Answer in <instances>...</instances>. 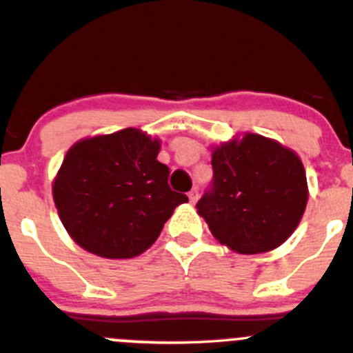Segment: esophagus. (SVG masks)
Wrapping results in <instances>:
<instances>
[{"label":"esophagus","instance_id":"esophagus-1","mask_svg":"<svg viewBox=\"0 0 353 353\" xmlns=\"http://www.w3.org/2000/svg\"><path fill=\"white\" fill-rule=\"evenodd\" d=\"M188 198H190V203H196L198 201V188H194V190H191L190 193H188Z\"/></svg>","mask_w":353,"mask_h":353}]
</instances>
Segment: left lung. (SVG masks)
<instances>
[{
  "label": "left lung",
  "instance_id": "1",
  "mask_svg": "<svg viewBox=\"0 0 353 353\" xmlns=\"http://www.w3.org/2000/svg\"><path fill=\"white\" fill-rule=\"evenodd\" d=\"M213 183L196 208L213 237L239 254L282 245L304 215L301 159L272 138L245 133L213 148Z\"/></svg>",
  "mask_w": 353,
  "mask_h": 353
}]
</instances>
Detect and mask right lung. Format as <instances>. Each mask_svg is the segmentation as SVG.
<instances>
[{
	"label": "right lung",
	"instance_id": "1",
	"mask_svg": "<svg viewBox=\"0 0 353 353\" xmlns=\"http://www.w3.org/2000/svg\"><path fill=\"white\" fill-rule=\"evenodd\" d=\"M160 140L137 128L77 141L52 183L58 215L85 251L109 259L141 254L188 196L169 188Z\"/></svg>",
	"mask_w": 353,
	"mask_h": 353
}]
</instances>
